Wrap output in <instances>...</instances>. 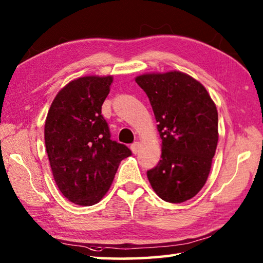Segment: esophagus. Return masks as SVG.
I'll use <instances>...</instances> for the list:
<instances>
[{
  "instance_id": "obj_1",
  "label": "esophagus",
  "mask_w": 263,
  "mask_h": 263,
  "mask_svg": "<svg viewBox=\"0 0 263 263\" xmlns=\"http://www.w3.org/2000/svg\"><path fill=\"white\" fill-rule=\"evenodd\" d=\"M139 147H140V142H135V144L131 145V151L133 152V154H137L139 152Z\"/></svg>"
}]
</instances>
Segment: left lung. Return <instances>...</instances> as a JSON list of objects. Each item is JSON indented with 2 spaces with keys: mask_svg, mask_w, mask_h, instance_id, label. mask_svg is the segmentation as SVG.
Returning <instances> with one entry per match:
<instances>
[{
  "mask_svg": "<svg viewBox=\"0 0 263 263\" xmlns=\"http://www.w3.org/2000/svg\"><path fill=\"white\" fill-rule=\"evenodd\" d=\"M136 82L148 96L162 140L149 183L163 201H188L210 174L219 137L215 102L201 82L179 70L145 73Z\"/></svg>",
  "mask_w": 263,
  "mask_h": 263,
  "instance_id": "8db88e82",
  "label": "left lung"
}]
</instances>
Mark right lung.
<instances>
[{"label": "right lung", "instance_id": "obj_1", "mask_svg": "<svg viewBox=\"0 0 263 263\" xmlns=\"http://www.w3.org/2000/svg\"><path fill=\"white\" fill-rule=\"evenodd\" d=\"M112 75L78 78L58 92L45 121V146L58 188L69 202L82 206L99 203L108 193L125 145L110 139L102 104Z\"/></svg>", "mask_w": 263, "mask_h": 263}]
</instances>
